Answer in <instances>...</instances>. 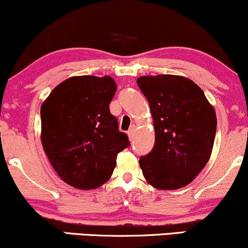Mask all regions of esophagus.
Segmentation results:
<instances>
[{
    "mask_svg": "<svg viewBox=\"0 0 248 248\" xmlns=\"http://www.w3.org/2000/svg\"><path fill=\"white\" fill-rule=\"evenodd\" d=\"M134 133H135V126H132L129 128V130H128V138H129V140H133Z\"/></svg>",
    "mask_w": 248,
    "mask_h": 248,
    "instance_id": "1",
    "label": "esophagus"
}]
</instances>
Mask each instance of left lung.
Masks as SVG:
<instances>
[{"instance_id": "1", "label": "left lung", "mask_w": 248, "mask_h": 248, "mask_svg": "<svg viewBox=\"0 0 248 248\" xmlns=\"http://www.w3.org/2000/svg\"><path fill=\"white\" fill-rule=\"evenodd\" d=\"M136 82L149 102L155 128L154 148L139 161L144 178L157 189H181L209 162L217 130L215 109L186 77L143 76Z\"/></svg>"}]
</instances>
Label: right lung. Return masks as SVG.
<instances>
[{"label": "right lung", "mask_w": 248, "mask_h": 248, "mask_svg": "<svg viewBox=\"0 0 248 248\" xmlns=\"http://www.w3.org/2000/svg\"><path fill=\"white\" fill-rule=\"evenodd\" d=\"M116 92L109 76L72 77L53 88L41 107L44 152L65 183L80 190L101 186L116 156L129 147L109 104Z\"/></svg>", "instance_id": "right-lung-1"}]
</instances>
